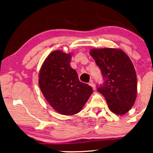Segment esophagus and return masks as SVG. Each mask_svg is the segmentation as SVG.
Returning a JSON list of instances; mask_svg holds the SVG:
<instances>
[{"label":"esophagus","mask_w":153,"mask_h":153,"mask_svg":"<svg viewBox=\"0 0 153 153\" xmlns=\"http://www.w3.org/2000/svg\"><path fill=\"white\" fill-rule=\"evenodd\" d=\"M89 85L92 86V89H93V90H95V89H96V86H95V84H94L92 81H91L90 83H89Z\"/></svg>","instance_id":"34e87169"}]
</instances>
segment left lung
I'll return each instance as SVG.
<instances>
[{"label":"left lung","mask_w":153,"mask_h":153,"mask_svg":"<svg viewBox=\"0 0 153 153\" xmlns=\"http://www.w3.org/2000/svg\"><path fill=\"white\" fill-rule=\"evenodd\" d=\"M90 55L101 69L104 84L97 88L105 98L109 109L124 115L136 99L137 77L128 55L121 49H92Z\"/></svg>","instance_id":"obj_1"}]
</instances>
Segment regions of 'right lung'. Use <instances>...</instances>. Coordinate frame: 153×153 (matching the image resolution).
Listing matches in <instances>:
<instances>
[{
  "instance_id": "add662e5",
  "label": "right lung",
  "mask_w": 153,
  "mask_h": 153,
  "mask_svg": "<svg viewBox=\"0 0 153 153\" xmlns=\"http://www.w3.org/2000/svg\"><path fill=\"white\" fill-rule=\"evenodd\" d=\"M71 54L60 50L51 52L39 72V86L50 106L59 113H78L92 93V88L81 82L70 67Z\"/></svg>"
}]
</instances>
